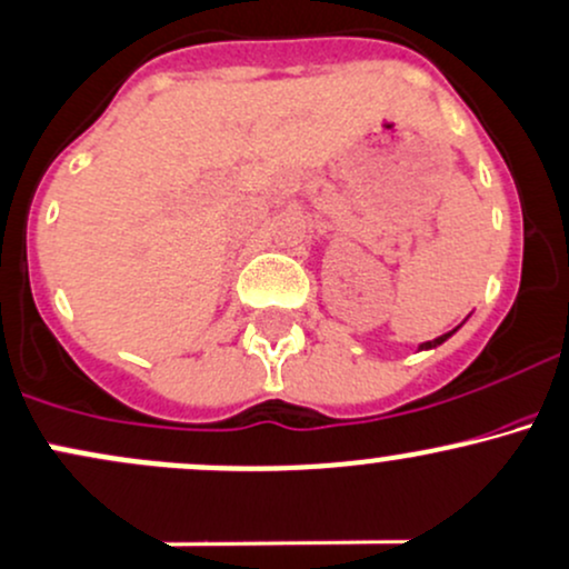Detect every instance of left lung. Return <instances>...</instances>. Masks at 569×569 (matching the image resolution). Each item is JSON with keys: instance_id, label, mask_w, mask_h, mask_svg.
<instances>
[{"instance_id": "obj_1", "label": "left lung", "mask_w": 569, "mask_h": 569, "mask_svg": "<svg viewBox=\"0 0 569 569\" xmlns=\"http://www.w3.org/2000/svg\"><path fill=\"white\" fill-rule=\"evenodd\" d=\"M461 327V323H459ZM459 327L457 329H451V332H446V335H440V337H435V340H429V342H421V346H418V351H432V348H437V346H442V342L448 340V337L451 335H457L459 332Z\"/></svg>"}]
</instances>
